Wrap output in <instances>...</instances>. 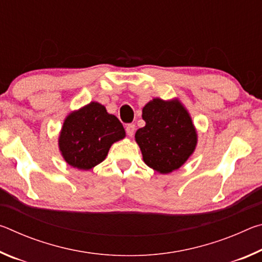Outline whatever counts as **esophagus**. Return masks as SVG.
Returning a JSON list of instances; mask_svg holds the SVG:
<instances>
[{"mask_svg": "<svg viewBox=\"0 0 262 262\" xmlns=\"http://www.w3.org/2000/svg\"><path fill=\"white\" fill-rule=\"evenodd\" d=\"M134 132H135V125H133V123H128L126 126V133L128 136H133L134 135Z\"/></svg>", "mask_w": 262, "mask_h": 262, "instance_id": "1", "label": "esophagus"}]
</instances>
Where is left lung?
Masks as SVG:
<instances>
[{"mask_svg":"<svg viewBox=\"0 0 262 262\" xmlns=\"http://www.w3.org/2000/svg\"><path fill=\"white\" fill-rule=\"evenodd\" d=\"M145 126L135 134L143 161L154 170L168 173L183 165L196 145V132L179 101L154 99L143 107Z\"/></svg>","mask_w":262,"mask_h":262,"instance_id":"left-lung-1","label":"left lung"}]
</instances>
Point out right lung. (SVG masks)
Returning <instances> with one entry per match:
<instances>
[{"instance_id": "add662e5", "label": "right lung", "mask_w": 262, "mask_h": 262, "mask_svg": "<svg viewBox=\"0 0 262 262\" xmlns=\"http://www.w3.org/2000/svg\"><path fill=\"white\" fill-rule=\"evenodd\" d=\"M125 134L119 119L94 101L68 115L62 127L59 147L69 165L90 170L104 161L111 145L123 139Z\"/></svg>"}]
</instances>
